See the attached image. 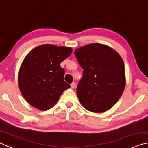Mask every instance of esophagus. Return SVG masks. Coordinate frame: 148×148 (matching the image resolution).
Here are the masks:
<instances>
[{"mask_svg":"<svg viewBox=\"0 0 148 148\" xmlns=\"http://www.w3.org/2000/svg\"><path fill=\"white\" fill-rule=\"evenodd\" d=\"M71 88H72V89H74L75 86H76V84H75L74 82H73V83H72V84H71Z\"/></svg>","mask_w":148,"mask_h":148,"instance_id":"1","label":"esophagus"}]
</instances>
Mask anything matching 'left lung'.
Returning <instances> with one entry per match:
<instances>
[{
    "mask_svg": "<svg viewBox=\"0 0 148 148\" xmlns=\"http://www.w3.org/2000/svg\"><path fill=\"white\" fill-rule=\"evenodd\" d=\"M84 69L76 93L85 108L95 113L107 111L118 101L125 87L124 62L106 45L94 43L74 51Z\"/></svg>",
    "mask_w": 148,
    "mask_h": 148,
    "instance_id": "left-lung-1",
    "label": "left lung"
}]
</instances>
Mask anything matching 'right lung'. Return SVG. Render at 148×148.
Wrapping results in <instances>:
<instances>
[{
    "label": "right lung",
    "mask_w": 148,
    "mask_h": 148,
    "mask_svg": "<svg viewBox=\"0 0 148 148\" xmlns=\"http://www.w3.org/2000/svg\"><path fill=\"white\" fill-rule=\"evenodd\" d=\"M72 52L71 47L44 44L25 57L20 67L18 84L25 99L40 110L51 108L64 90L71 87L64 81L61 62Z\"/></svg>",
    "instance_id": "1"
}]
</instances>
